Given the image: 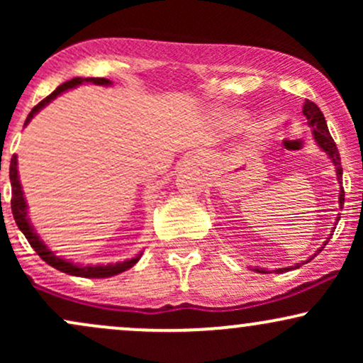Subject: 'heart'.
I'll use <instances>...</instances> for the list:
<instances>
[{"label": "heart", "instance_id": "b5f03b06", "mask_svg": "<svg viewBox=\"0 0 363 363\" xmlns=\"http://www.w3.org/2000/svg\"><path fill=\"white\" fill-rule=\"evenodd\" d=\"M228 118H232L234 121H240V119H242V116L237 114V112H230V114H228Z\"/></svg>", "mask_w": 363, "mask_h": 363}]
</instances>
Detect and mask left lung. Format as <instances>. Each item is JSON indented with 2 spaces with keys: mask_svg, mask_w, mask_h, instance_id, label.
I'll list each match as a JSON object with an SVG mask.
<instances>
[{
  "mask_svg": "<svg viewBox=\"0 0 363 363\" xmlns=\"http://www.w3.org/2000/svg\"><path fill=\"white\" fill-rule=\"evenodd\" d=\"M302 112H303V116H306L307 126L311 128L312 138H314L315 145H318V147L323 150L324 153H326L329 160H331L333 165H335L336 179H338V184H340L338 203H340V208H343V205H345V191H343V186H341V182H343V179H341V176H343V169H341V158H340L338 148H336L335 140H333L331 135H329V129H328L326 119H324V114H323V112H320L319 107L315 106L314 102H311V101H306V104H303V111ZM340 215L341 213H338V216H336V223L340 222ZM335 228L336 227H333L331 234H329L328 239L324 240V244L320 245L318 251L312 254L309 259H306V261H302V262H297V264L289 266V268L273 269V273H285V272H290V269H297V268H301L302 264H306V262H309V261L314 259V257L318 256L320 251H323L324 245L329 242V239H331V235H333V232H335ZM254 272H257V273H272V272H269V269H264V268H254Z\"/></svg>",
  "mask_w": 363,
  "mask_h": 363,
  "instance_id": "left-lung-1",
  "label": "left lung"
}]
</instances>
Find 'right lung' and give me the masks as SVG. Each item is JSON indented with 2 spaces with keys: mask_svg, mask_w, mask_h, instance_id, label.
<instances>
[{
  "mask_svg": "<svg viewBox=\"0 0 363 363\" xmlns=\"http://www.w3.org/2000/svg\"><path fill=\"white\" fill-rule=\"evenodd\" d=\"M83 83H94V85H101V86H111L112 82L107 80V78H73V80L62 83V85L57 86L56 90L52 91L51 95L44 99L43 102H39L34 109L30 111V114L27 116L25 119L23 126H27L30 123L32 118L39 112L40 109H44L49 102H52L57 95H61L62 91L66 90H72L77 89V86L83 85ZM18 160H16V155L11 157L10 162V182H11V213H13V218L18 228L22 230V234L25 235V239L28 240V244L32 245V249L39 254L40 259L48 262L49 266L52 268L60 269V272L66 273V274H72V277H82V278H109L114 277V274H119L126 269L133 268L136 262L140 261L141 251L140 254H136L135 257L126 261H119V262H111V264H80V262H73L69 259H65L62 256H57L56 252L51 251V249L45 245V242L40 239V235L37 234L34 225L30 223V218H28V205H27V199L23 196V189L22 184H20V176H18Z\"/></svg>",
  "mask_w": 363,
  "mask_h": 363,
  "instance_id": "add662e5",
  "label": "right lung"
}]
</instances>
